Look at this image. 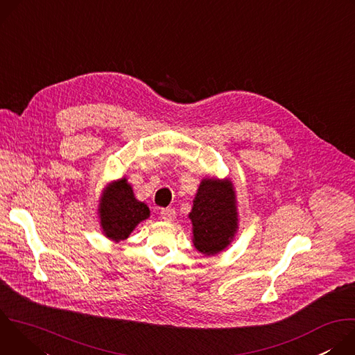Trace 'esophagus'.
Instances as JSON below:
<instances>
[{
  "instance_id": "1",
  "label": "esophagus",
  "mask_w": 355,
  "mask_h": 355,
  "mask_svg": "<svg viewBox=\"0 0 355 355\" xmlns=\"http://www.w3.org/2000/svg\"><path fill=\"white\" fill-rule=\"evenodd\" d=\"M175 216H177V212L173 208H166L160 212V218L166 222H173L175 219Z\"/></svg>"
}]
</instances>
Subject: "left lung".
Returning <instances> with one entry per match:
<instances>
[{"mask_svg": "<svg viewBox=\"0 0 355 355\" xmlns=\"http://www.w3.org/2000/svg\"><path fill=\"white\" fill-rule=\"evenodd\" d=\"M188 218L192 223V243L199 252L212 257L226 250L239 230L233 182L229 178H202Z\"/></svg>", "mask_w": 355, "mask_h": 355, "instance_id": "left-lung-1", "label": "left lung"}]
</instances>
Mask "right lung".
Segmentation results:
<instances>
[{
    "instance_id": "add662e5",
    "label": "right lung",
    "mask_w": 355,
    "mask_h": 355,
    "mask_svg": "<svg viewBox=\"0 0 355 355\" xmlns=\"http://www.w3.org/2000/svg\"><path fill=\"white\" fill-rule=\"evenodd\" d=\"M99 227L114 243L129 237L136 226L150 218V209L135 196L126 177L114 180L103 189L98 199Z\"/></svg>"
}]
</instances>
